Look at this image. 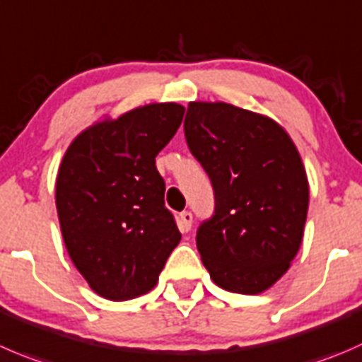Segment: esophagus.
<instances>
[{"mask_svg":"<svg viewBox=\"0 0 362 362\" xmlns=\"http://www.w3.org/2000/svg\"><path fill=\"white\" fill-rule=\"evenodd\" d=\"M191 224H192V214L191 212H182L178 216V228H180L182 233H187L191 230Z\"/></svg>","mask_w":362,"mask_h":362,"instance_id":"34e87169","label":"esophagus"}]
</instances>
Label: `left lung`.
I'll return each mask as SVG.
<instances>
[{
  "mask_svg": "<svg viewBox=\"0 0 362 362\" xmlns=\"http://www.w3.org/2000/svg\"><path fill=\"white\" fill-rule=\"evenodd\" d=\"M184 132L216 199L196 233L203 265L228 292H265L303 242L310 185L296 145L274 120L226 103L189 104Z\"/></svg>",
  "mask_w": 362,
  "mask_h": 362,
  "instance_id": "1",
  "label": "left lung"
}]
</instances>
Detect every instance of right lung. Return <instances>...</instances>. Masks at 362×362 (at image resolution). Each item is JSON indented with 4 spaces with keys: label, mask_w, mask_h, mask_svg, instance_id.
Here are the masks:
<instances>
[{
    "label": "right lung",
    "mask_w": 362,
    "mask_h": 362,
    "mask_svg": "<svg viewBox=\"0 0 362 362\" xmlns=\"http://www.w3.org/2000/svg\"><path fill=\"white\" fill-rule=\"evenodd\" d=\"M185 107L148 104L81 132L56 177L63 242L90 288L110 300L150 292L180 242L164 205L156 157L170 143Z\"/></svg>",
    "instance_id": "1"
}]
</instances>
